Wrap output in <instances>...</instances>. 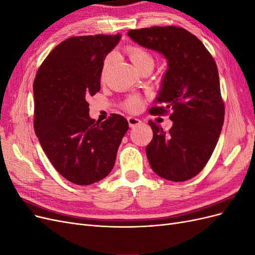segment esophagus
I'll use <instances>...</instances> for the list:
<instances>
[{
	"instance_id": "34e87169",
	"label": "esophagus",
	"mask_w": 255,
	"mask_h": 255,
	"mask_svg": "<svg viewBox=\"0 0 255 255\" xmlns=\"http://www.w3.org/2000/svg\"><path fill=\"white\" fill-rule=\"evenodd\" d=\"M128 126L129 128H134L136 126H139L141 121L138 119V118H135V117H128Z\"/></svg>"
}]
</instances>
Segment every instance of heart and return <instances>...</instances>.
<instances>
[{"label":"heart","mask_w":255,"mask_h":255,"mask_svg":"<svg viewBox=\"0 0 255 255\" xmlns=\"http://www.w3.org/2000/svg\"><path fill=\"white\" fill-rule=\"evenodd\" d=\"M127 54L128 55L129 59L132 60L134 66L138 69L139 71H142L145 68H153L154 66V57L152 54L141 47H128L127 49ZM111 56H106L102 63L101 68V81H104L106 79L107 71H109V68L111 65ZM141 106V99L138 96H132L129 97L126 103L125 107L126 110L128 112H136L140 109Z\"/></svg>","instance_id":"1"}]
</instances>
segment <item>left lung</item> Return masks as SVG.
I'll return each instance as SVG.
<instances>
[{
	"instance_id": "8db88e82",
	"label": "left lung",
	"mask_w": 255,
	"mask_h": 255,
	"mask_svg": "<svg viewBox=\"0 0 255 255\" xmlns=\"http://www.w3.org/2000/svg\"><path fill=\"white\" fill-rule=\"evenodd\" d=\"M128 36L146 49L163 54L168 69L149 113L169 111V132L149 121L153 139L145 153L152 170L173 182L196 176L207 164L225 120L218 69L204 44L176 26L130 29Z\"/></svg>"
}]
</instances>
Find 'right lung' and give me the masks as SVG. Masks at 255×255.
I'll return each instance as SVG.
<instances>
[{
	"label": "right lung",
	"instance_id": "add662e5",
	"mask_svg": "<svg viewBox=\"0 0 255 255\" xmlns=\"http://www.w3.org/2000/svg\"><path fill=\"white\" fill-rule=\"evenodd\" d=\"M121 35L76 36L54 48L34 81V128L54 168L76 185H90L110 174L128 129L112 114L103 122L89 117L87 99L101 88V68Z\"/></svg>",
	"mask_w": 255,
	"mask_h": 255
}]
</instances>
